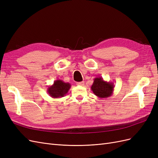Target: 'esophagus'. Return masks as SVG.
<instances>
[{"label": "esophagus", "mask_w": 158, "mask_h": 158, "mask_svg": "<svg viewBox=\"0 0 158 158\" xmlns=\"http://www.w3.org/2000/svg\"><path fill=\"white\" fill-rule=\"evenodd\" d=\"M78 85H84V82H79L76 83Z\"/></svg>", "instance_id": "34e87169"}]
</instances>
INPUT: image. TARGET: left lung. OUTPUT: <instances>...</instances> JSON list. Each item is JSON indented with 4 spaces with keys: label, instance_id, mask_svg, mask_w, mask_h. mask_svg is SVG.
<instances>
[{
    "label": "left lung",
    "instance_id": "left-lung-1",
    "mask_svg": "<svg viewBox=\"0 0 158 158\" xmlns=\"http://www.w3.org/2000/svg\"><path fill=\"white\" fill-rule=\"evenodd\" d=\"M114 88L112 82H107L102 77H97L94 78L91 89L99 98H107L112 95Z\"/></svg>",
    "mask_w": 158,
    "mask_h": 158
}]
</instances>
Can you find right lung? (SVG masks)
I'll return each instance as SVG.
<instances>
[{
	"instance_id": "add662e5",
	"label": "right lung",
	"mask_w": 158,
	"mask_h": 158,
	"mask_svg": "<svg viewBox=\"0 0 158 158\" xmlns=\"http://www.w3.org/2000/svg\"><path fill=\"white\" fill-rule=\"evenodd\" d=\"M70 87V83H66L61 80H56L53 84L48 87L47 92L52 98H60L64 97L68 93Z\"/></svg>"
}]
</instances>
